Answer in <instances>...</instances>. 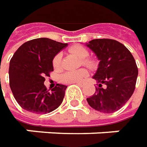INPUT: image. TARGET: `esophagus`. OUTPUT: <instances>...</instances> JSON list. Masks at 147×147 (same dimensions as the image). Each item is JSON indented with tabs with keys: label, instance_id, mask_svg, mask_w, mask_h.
Segmentation results:
<instances>
[{
	"label": "esophagus",
	"instance_id": "obj_1",
	"mask_svg": "<svg viewBox=\"0 0 147 147\" xmlns=\"http://www.w3.org/2000/svg\"><path fill=\"white\" fill-rule=\"evenodd\" d=\"M76 84H78L79 86H80V87H83L84 85V83H83V82H78V83H76Z\"/></svg>",
	"mask_w": 147,
	"mask_h": 147
}]
</instances>
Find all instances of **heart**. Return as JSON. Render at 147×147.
Masks as SVG:
<instances>
[{"label": "heart", "mask_w": 147, "mask_h": 147, "mask_svg": "<svg viewBox=\"0 0 147 147\" xmlns=\"http://www.w3.org/2000/svg\"><path fill=\"white\" fill-rule=\"evenodd\" d=\"M69 51L77 56L79 58L83 59L82 63L84 65L88 67H93L94 62L91 59L86 58L89 56V51L87 49L82 45H76L69 49ZM62 66V53H57L53 59V67L55 70H59ZM87 75V71L85 69H79L76 71H66L60 76V80L64 84H74L81 80L84 76Z\"/></svg>", "instance_id": "heart-1"}]
</instances>
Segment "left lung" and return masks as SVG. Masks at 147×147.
Listing matches in <instances>:
<instances>
[{
  "instance_id": "obj_1",
  "label": "left lung",
  "mask_w": 147,
  "mask_h": 147,
  "mask_svg": "<svg viewBox=\"0 0 147 147\" xmlns=\"http://www.w3.org/2000/svg\"><path fill=\"white\" fill-rule=\"evenodd\" d=\"M100 60L93 78L98 87L87 98L89 105L103 113H113L120 109L133 95L138 75L134 56L128 49L111 39H94L86 43ZM106 84L102 88V84Z\"/></svg>"
}]
</instances>
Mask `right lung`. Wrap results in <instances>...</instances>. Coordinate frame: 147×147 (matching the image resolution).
<instances>
[{
	"mask_svg": "<svg viewBox=\"0 0 147 147\" xmlns=\"http://www.w3.org/2000/svg\"><path fill=\"white\" fill-rule=\"evenodd\" d=\"M67 44L49 38H37L23 44L9 62V86L13 97L24 110L35 114H46L63 102L67 86L57 84L47 90L45 76L53 71L54 56Z\"/></svg>",
	"mask_w": 147,
	"mask_h": 147,
	"instance_id": "add662e5",
	"label": "right lung"
}]
</instances>
